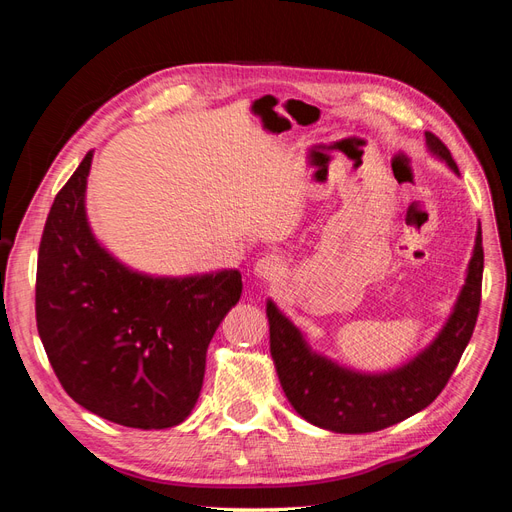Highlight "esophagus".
<instances>
[{"instance_id": "esophagus-1", "label": "esophagus", "mask_w": 512, "mask_h": 512, "mask_svg": "<svg viewBox=\"0 0 512 512\" xmlns=\"http://www.w3.org/2000/svg\"><path fill=\"white\" fill-rule=\"evenodd\" d=\"M284 271L282 262L277 260L275 256H265L260 258L256 265H254V275L260 277V280H277L280 277V273Z\"/></svg>"}]
</instances>
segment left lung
<instances>
[{
	"label": "left lung",
	"mask_w": 512,
	"mask_h": 512,
	"mask_svg": "<svg viewBox=\"0 0 512 512\" xmlns=\"http://www.w3.org/2000/svg\"><path fill=\"white\" fill-rule=\"evenodd\" d=\"M433 156L459 175L451 151L436 134L425 132ZM483 235L476 232L474 252L457 303L436 339L414 359L382 374H363L309 348L305 335L267 301L271 356L277 378L307 423L335 433H369L406 421L436 399L466 350L480 307L483 286Z\"/></svg>",
	"instance_id": "left-lung-1"
}]
</instances>
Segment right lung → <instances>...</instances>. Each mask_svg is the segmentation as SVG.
<instances>
[{"instance_id":"obj_1","label":"right lung","mask_w":512,"mask_h":512,"mask_svg":"<svg viewBox=\"0 0 512 512\" xmlns=\"http://www.w3.org/2000/svg\"><path fill=\"white\" fill-rule=\"evenodd\" d=\"M94 151L46 218L36 322L64 391L106 421L134 429L183 423L203 389L207 348L241 299V273L156 277L119 262L85 211Z\"/></svg>"}]
</instances>
